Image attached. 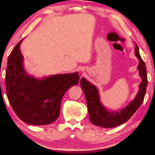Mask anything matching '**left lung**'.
<instances>
[{
  "label": "left lung",
  "mask_w": 155,
  "mask_h": 155,
  "mask_svg": "<svg viewBox=\"0 0 155 155\" xmlns=\"http://www.w3.org/2000/svg\"><path fill=\"white\" fill-rule=\"evenodd\" d=\"M135 54L139 60L137 69L142 81L139 84V91L134 100L119 110H111L106 108L101 102L97 88L84 78H81L80 85L87 100L89 120L94 125L103 128H114L123 124L133 115L143 101L148 79L146 64L139 54L137 45H135Z\"/></svg>",
  "instance_id": "left-lung-1"
}]
</instances>
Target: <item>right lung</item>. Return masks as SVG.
I'll return each mask as SVG.
<instances>
[{"instance_id":"right-lung-1","label":"right lung","mask_w":155,"mask_h":155,"mask_svg":"<svg viewBox=\"0 0 155 155\" xmlns=\"http://www.w3.org/2000/svg\"><path fill=\"white\" fill-rule=\"evenodd\" d=\"M18 43L7 60L6 93L20 120L31 125L50 124L59 117L61 101L68 88L79 82L78 72L36 78L25 70Z\"/></svg>"}]
</instances>
